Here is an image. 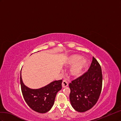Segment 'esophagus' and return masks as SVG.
<instances>
[{
    "mask_svg": "<svg viewBox=\"0 0 121 121\" xmlns=\"http://www.w3.org/2000/svg\"><path fill=\"white\" fill-rule=\"evenodd\" d=\"M68 85V84L66 80H63L62 82V86L63 88H65L67 87Z\"/></svg>",
    "mask_w": 121,
    "mask_h": 121,
    "instance_id": "1",
    "label": "esophagus"
}]
</instances>
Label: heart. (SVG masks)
I'll list each match as a JSON object with an SVG mask.
<instances>
[{
  "label": "heart",
  "mask_w": 121,
  "mask_h": 121,
  "mask_svg": "<svg viewBox=\"0 0 121 121\" xmlns=\"http://www.w3.org/2000/svg\"><path fill=\"white\" fill-rule=\"evenodd\" d=\"M88 63L86 58H82L80 55L74 54L69 56L66 60V64L72 66L70 69V75L74 78L81 77Z\"/></svg>",
  "instance_id": "heart-1"
}]
</instances>
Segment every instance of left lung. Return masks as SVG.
<instances>
[{
	"label": "left lung",
	"mask_w": 121,
	"mask_h": 121,
	"mask_svg": "<svg viewBox=\"0 0 121 121\" xmlns=\"http://www.w3.org/2000/svg\"><path fill=\"white\" fill-rule=\"evenodd\" d=\"M102 84L101 66L93 57L88 71L69 84V99L72 108L81 112L91 109L99 98Z\"/></svg>",
	"instance_id": "left-lung-1"
}]
</instances>
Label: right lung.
<instances>
[{"label": "right lung", "instance_id": "right-lung-1", "mask_svg": "<svg viewBox=\"0 0 121 121\" xmlns=\"http://www.w3.org/2000/svg\"><path fill=\"white\" fill-rule=\"evenodd\" d=\"M62 80L55 81L42 88L31 89L23 83L20 75V84L24 100L30 108L39 113H46L52 108L57 93L62 89Z\"/></svg>", "mask_w": 121, "mask_h": 121}]
</instances>
